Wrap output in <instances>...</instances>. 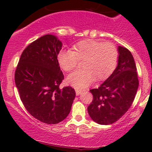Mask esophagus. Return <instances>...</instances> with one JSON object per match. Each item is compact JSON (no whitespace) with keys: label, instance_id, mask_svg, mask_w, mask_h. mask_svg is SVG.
<instances>
[{"label":"esophagus","instance_id":"esophagus-1","mask_svg":"<svg viewBox=\"0 0 152 152\" xmlns=\"http://www.w3.org/2000/svg\"><path fill=\"white\" fill-rule=\"evenodd\" d=\"M82 93V90H76V96H79V95L81 94V93Z\"/></svg>","mask_w":152,"mask_h":152}]
</instances>
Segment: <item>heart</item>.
Returning <instances> with one entry per match:
<instances>
[{
    "label": "heart",
    "instance_id": "1",
    "mask_svg": "<svg viewBox=\"0 0 152 152\" xmlns=\"http://www.w3.org/2000/svg\"><path fill=\"white\" fill-rule=\"evenodd\" d=\"M74 50L63 49L59 52L57 60L65 71L70 72L77 66L79 60L85 59V70H76L67 77V83L77 90L87 88L94 81L108 79L118 66L119 51L110 42L98 39H85L76 43Z\"/></svg>",
    "mask_w": 152,
    "mask_h": 152
}]
</instances>
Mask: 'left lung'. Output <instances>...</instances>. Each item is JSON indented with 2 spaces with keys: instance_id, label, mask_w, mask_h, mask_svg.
I'll list each match as a JSON object with an SVG mask.
<instances>
[{
  "instance_id": "8db88e82",
  "label": "left lung",
  "mask_w": 152,
  "mask_h": 152,
  "mask_svg": "<svg viewBox=\"0 0 152 152\" xmlns=\"http://www.w3.org/2000/svg\"><path fill=\"white\" fill-rule=\"evenodd\" d=\"M119 60L113 74L99 88L92 89L93 101L87 107L95 122L109 125L117 121L132 104L138 88L135 62L131 52L118 47Z\"/></svg>"
}]
</instances>
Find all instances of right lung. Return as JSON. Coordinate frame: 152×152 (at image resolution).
Masks as SVG:
<instances>
[{"mask_svg":"<svg viewBox=\"0 0 152 152\" xmlns=\"http://www.w3.org/2000/svg\"><path fill=\"white\" fill-rule=\"evenodd\" d=\"M62 42L46 34L24 49L15 73V85L26 110L47 124L62 121L70 113L76 93L70 86L59 88L64 79L57 60Z\"/></svg>","mask_w":152,"mask_h":152,"instance_id":"add662e5","label":"right lung"}]
</instances>
